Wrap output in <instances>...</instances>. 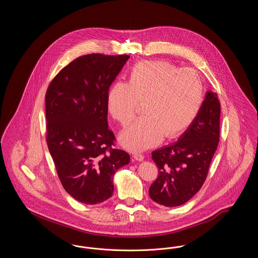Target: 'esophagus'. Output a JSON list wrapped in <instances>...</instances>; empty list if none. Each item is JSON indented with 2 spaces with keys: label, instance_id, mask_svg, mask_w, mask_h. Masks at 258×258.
I'll use <instances>...</instances> for the list:
<instances>
[{
  "label": "esophagus",
  "instance_id": "esophagus-1",
  "mask_svg": "<svg viewBox=\"0 0 258 258\" xmlns=\"http://www.w3.org/2000/svg\"><path fill=\"white\" fill-rule=\"evenodd\" d=\"M134 158L135 160H138V161H142L144 160V156L142 154H139V153H135L134 154Z\"/></svg>",
  "mask_w": 258,
  "mask_h": 258
}]
</instances>
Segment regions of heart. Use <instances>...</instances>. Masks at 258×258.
I'll return each instance as SVG.
<instances>
[{
	"mask_svg": "<svg viewBox=\"0 0 258 258\" xmlns=\"http://www.w3.org/2000/svg\"><path fill=\"white\" fill-rule=\"evenodd\" d=\"M204 97L203 83L197 72L164 61H143L133 68L128 82L117 81L107 94L111 117L126 125L143 103L146 115L140 117L120 136L132 152L158 145L163 136L176 138L197 120Z\"/></svg>",
	"mask_w": 258,
	"mask_h": 258,
	"instance_id": "1",
	"label": "heart"
}]
</instances>
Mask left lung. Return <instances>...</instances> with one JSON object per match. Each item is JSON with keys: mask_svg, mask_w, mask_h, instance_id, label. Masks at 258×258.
Listing matches in <instances>:
<instances>
[{"mask_svg": "<svg viewBox=\"0 0 258 258\" xmlns=\"http://www.w3.org/2000/svg\"><path fill=\"white\" fill-rule=\"evenodd\" d=\"M221 102L208 92L199 115L178 142L152 153L159 174L150 197L166 207L183 205L204 184L220 141Z\"/></svg>", "mask_w": 258, "mask_h": 258, "instance_id": "left-lung-1", "label": "left lung"}]
</instances>
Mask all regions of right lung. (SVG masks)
<instances>
[{"instance_id":"obj_1","label":"right lung","mask_w":258,"mask_h":258,"mask_svg":"<svg viewBox=\"0 0 258 258\" xmlns=\"http://www.w3.org/2000/svg\"><path fill=\"white\" fill-rule=\"evenodd\" d=\"M128 55L93 53L62 68L45 95L46 142L66 191L94 205L111 197L113 175L130 162L108 128L107 94Z\"/></svg>"}]
</instances>
